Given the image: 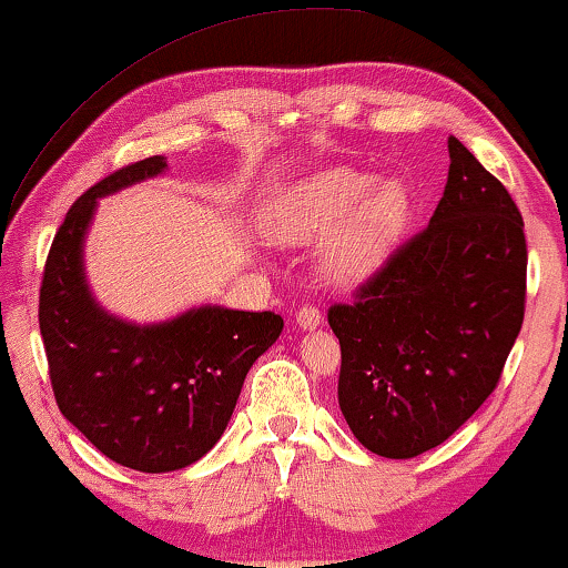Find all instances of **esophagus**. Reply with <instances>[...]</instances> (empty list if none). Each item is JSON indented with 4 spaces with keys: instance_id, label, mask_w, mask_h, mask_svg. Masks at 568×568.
<instances>
[{
    "instance_id": "obj_1",
    "label": "esophagus",
    "mask_w": 568,
    "mask_h": 568,
    "mask_svg": "<svg viewBox=\"0 0 568 568\" xmlns=\"http://www.w3.org/2000/svg\"><path fill=\"white\" fill-rule=\"evenodd\" d=\"M295 324H298L303 332H314L316 326H322V311L314 306H303L298 314H295Z\"/></svg>"
}]
</instances>
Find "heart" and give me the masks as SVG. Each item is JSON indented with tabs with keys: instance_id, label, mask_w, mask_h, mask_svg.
<instances>
[{
	"instance_id": "heart-1",
	"label": "heart",
	"mask_w": 568,
	"mask_h": 568,
	"mask_svg": "<svg viewBox=\"0 0 568 568\" xmlns=\"http://www.w3.org/2000/svg\"><path fill=\"white\" fill-rule=\"evenodd\" d=\"M409 197L402 182L373 178L349 166H329L295 182L267 215V234L281 244L324 239L318 267L332 285L371 277L402 234Z\"/></svg>"
}]
</instances>
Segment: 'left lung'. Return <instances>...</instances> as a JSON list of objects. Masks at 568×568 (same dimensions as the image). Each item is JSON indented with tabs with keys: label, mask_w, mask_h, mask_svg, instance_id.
<instances>
[{
	"label": "left lung",
	"mask_w": 568,
	"mask_h": 568,
	"mask_svg": "<svg viewBox=\"0 0 568 568\" xmlns=\"http://www.w3.org/2000/svg\"><path fill=\"white\" fill-rule=\"evenodd\" d=\"M447 151L429 226L355 303L329 308L342 347L339 409L383 458H417L466 425L497 388L525 316L523 215L455 135Z\"/></svg>",
	"instance_id": "1"
}]
</instances>
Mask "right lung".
<instances>
[{
  "label": "right lung",
  "instance_id": "right-lung-1",
  "mask_svg": "<svg viewBox=\"0 0 568 568\" xmlns=\"http://www.w3.org/2000/svg\"><path fill=\"white\" fill-rule=\"evenodd\" d=\"M164 172L166 159L149 156L69 207L48 252L38 308L61 414L102 455L141 474L201 460L221 440L250 367L283 332L273 311L203 303L135 324L100 306L84 270L98 201Z\"/></svg>",
  "mask_w": 568,
  "mask_h": 568
}]
</instances>
